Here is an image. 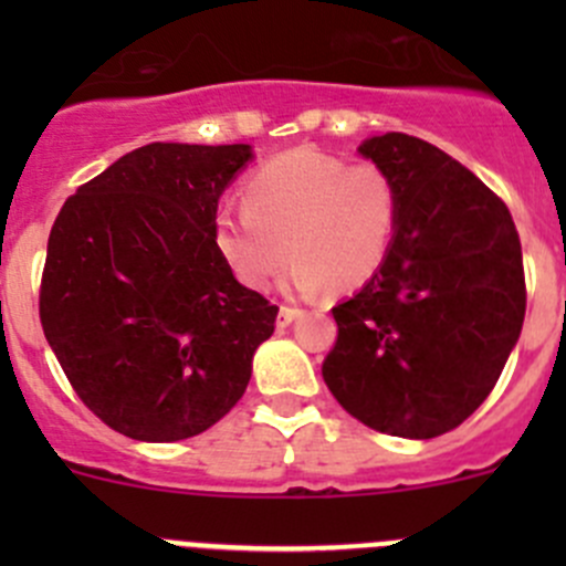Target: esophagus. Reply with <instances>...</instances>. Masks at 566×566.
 I'll list each match as a JSON object with an SVG mask.
<instances>
[{
    "label": "esophagus",
    "mask_w": 566,
    "mask_h": 566,
    "mask_svg": "<svg viewBox=\"0 0 566 566\" xmlns=\"http://www.w3.org/2000/svg\"><path fill=\"white\" fill-rule=\"evenodd\" d=\"M298 317H301V310H295V306H282V310H279L276 323L279 325H290L293 319H298Z\"/></svg>",
    "instance_id": "1"
}]
</instances>
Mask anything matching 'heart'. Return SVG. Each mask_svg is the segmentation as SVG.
I'll use <instances>...</instances> for the list:
<instances>
[{"mask_svg":"<svg viewBox=\"0 0 566 566\" xmlns=\"http://www.w3.org/2000/svg\"><path fill=\"white\" fill-rule=\"evenodd\" d=\"M399 205L389 169L350 167L345 158L298 147L249 177L241 213H221L216 221V247L251 290H265L293 256V293H353L384 268Z\"/></svg>","mask_w":566,"mask_h":566,"instance_id":"obj_1","label":"heart"}]
</instances>
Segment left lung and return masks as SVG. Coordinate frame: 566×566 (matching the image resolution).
I'll return each mask as SVG.
<instances>
[{"mask_svg":"<svg viewBox=\"0 0 566 566\" xmlns=\"http://www.w3.org/2000/svg\"><path fill=\"white\" fill-rule=\"evenodd\" d=\"M358 153L397 180L399 227L378 276L331 310L323 380L361 424L424 441L488 399L521 336V238L504 199L430 142L384 134Z\"/></svg>","mask_w":566,"mask_h":566,"instance_id":"1","label":"left lung"}]
</instances>
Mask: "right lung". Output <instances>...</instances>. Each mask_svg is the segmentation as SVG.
<instances>
[{
  "label": "right lung",
  "instance_id": "right-lung-1",
  "mask_svg": "<svg viewBox=\"0 0 566 566\" xmlns=\"http://www.w3.org/2000/svg\"><path fill=\"white\" fill-rule=\"evenodd\" d=\"M249 145L153 142L78 186L49 235L40 325L73 391L134 441H182L235 408L279 306L216 247Z\"/></svg>",
  "mask_w": 566,
  "mask_h": 566
}]
</instances>
